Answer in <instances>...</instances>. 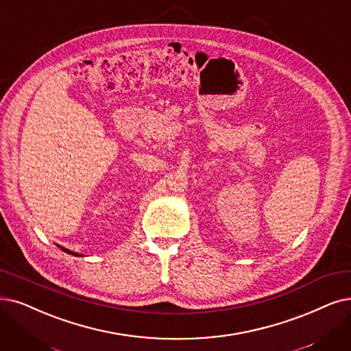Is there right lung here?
Here are the masks:
<instances>
[{
	"mask_svg": "<svg viewBox=\"0 0 351 351\" xmlns=\"http://www.w3.org/2000/svg\"><path fill=\"white\" fill-rule=\"evenodd\" d=\"M62 250H64V252H67V254H72V255H75V256H82V255H77V254H75V252H70L69 249H64V247H60Z\"/></svg>",
	"mask_w": 351,
	"mask_h": 351,
	"instance_id": "1",
	"label": "right lung"
}]
</instances>
